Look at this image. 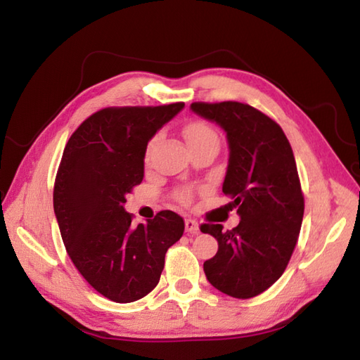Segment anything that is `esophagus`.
Listing matches in <instances>:
<instances>
[{"label": "esophagus", "instance_id": "1", "mask_svg": "<svg viewBox=\"0 0 360 360\" xmlns=\"http://www.w3.org/2000/svg\"><path fill=\"white\" fill-rule=\"evenodd\" d=\"M186 231L190 233V235H198L199 233V227H198V222L195 219H186Z\"/></svg>", "mask_w": 360, "mask_h": 360}]
</instances>
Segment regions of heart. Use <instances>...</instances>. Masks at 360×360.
Returning <instances> with one entry per match:
<instances>
[{
	"instance_id": "1",
	"label": "heart",
	"mask_w": 360,
	"mask_h": 360,
	"mask_svg": "<svg viewBox=\"0 0 360 360\" xmlns=\"http://www.w3.org/2000/svg\"><path fill=\"white\" fill-rule=\"evenodd\" d=\"M182 135H184V138H186V141H187V144H188L190 148L198 147V146H204V144H214V146L219 144L218 133L214 131V129L212 127L210 124H207V122H204V121H193V122L187 124L186 127H184ZM156 139H158V136H155L152 141L148 142L147 156L150 155V150H152V147H153V144L156 142ZM178 196H179L181 202L187 204L188 200H190V198H191V193H190V190L184 188V190L179 191Z\"/></svg>"
}]
</instances>
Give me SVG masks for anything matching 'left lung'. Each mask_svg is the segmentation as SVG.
I'll return each mask as SVG.
<instances>
[{"instance_id":"obj_1","label":"left lung","mask_w":360,"mask_h":360,"mask_svg":"<svg viewBox=\"0 0 360 360\" xmlns=\"http://www.w3.org/2000/svg\"><path fill=\"white\" fill-rule=\"evenodd\" d=\"M191 110L219 124L229 139L222 191L238 208V227L202 224L218 239V253L204 262L208 282L222 293L250 299L269 290L285 271L304 218L293 150L281 125L238 101L193 103Z\"/></svg>"}]
</instances>
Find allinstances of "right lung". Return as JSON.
Returning a JSON list of instances; mask_svg holds the SVG:
<instances>
[{
  "label": "right lung",
  "instance_id": "1",
  "mask_svg": "<svg viewBox=\"0 0 360 360\" xmlns=\"http://www.w3.org/2000/svg\"><path fill=\"white\" fill-rule=\"evenodd\" d=\"M182 107H105L65 144L53 188L61 238L82 278L113 302H135L158 285L167 250L186 227L170 210L133 227L124 210L144 178L148 141Z\"/></svg>",
  "mask_w": 360,
  "mask_h": 360
}]
</instances>
